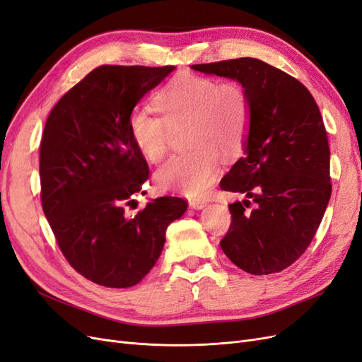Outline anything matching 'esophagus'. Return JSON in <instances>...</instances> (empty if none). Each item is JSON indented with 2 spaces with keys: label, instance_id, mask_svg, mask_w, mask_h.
<instances>
[{
  "label": "esophagus",
  "instance_id": "34e87169",
  "mask_svg": "<svg viewBox=\"0 0 362 362\" xmlns=\"http://www.w3.org/2000/svg\"><path fill=\"white\" fill-rule=\"evenodd\" d=\"M206 204H208V201L204 199V198H194V199H190V201H189V205H190L192 208H194V210H202V208H204Z\"/></svg>",
  "mask_w": 362,
  "mask_h": 362
}]
</instances>
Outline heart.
<instances>
[{"label":"heart","instance_id":"heart-1","mask_svg":"<svg viewBox=\"0 0 362 362\" xmlns=\"http://www.w3.org/2000/svg\"><path fill=\"white\" fill-rule=\"evenodd\" d=\"M163 116L151 107H136L128 128L139 152L151 163L166 156L173 129L190 127L184 154L170 157L156 173L163 190L202 194L221 168V154L231 156L243 146L250 122V100L237 81L218 83L210 76L181 74L158 93Z\"/></svg>","mask_w":362,"mask_h":362}]
</instances>
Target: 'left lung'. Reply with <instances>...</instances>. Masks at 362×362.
<instances>
[{
    "mask_svg": "<svg viewBox=\"0 0 362 362\" xmlns=\"http://www.w3.org/2000/svg\"><path fill=\"white\" fill-rule=\"evenodd\" d=\"M192 69L238 81L250 100L243 157L221 181L222 190L246 196L229 205L225 255L250 275L287 269L310 246L331 199V151L319 105L300 81L258 59Z\"/></svg>",
    "mask_w": 362,
    "mask_h": 362,
    "instance_id": "left-lung-1",
    "label": "left lung"
}]
</instances>
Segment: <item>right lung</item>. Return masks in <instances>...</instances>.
<instances>
[{
	"label": "right lung",
	"instance_id": "add662e5",
	"mask_svg": "<svg viewBox=\"0 0 362 362\" xmlns=\"http://www.w3.org/2000/svg\"><path fill=\"white\" fill-rule=\"evenodd\" d=\"M173 69L104 64L64 93L47 119L39 164L43 213L64 258L98 286L139 284L160 258L168 226L187 210L184 199L163 196L125 214L149 177L129 115Z\"/></svg>",
	"mask_w": 362,
	"mask_h": 362
}]
</instances>
